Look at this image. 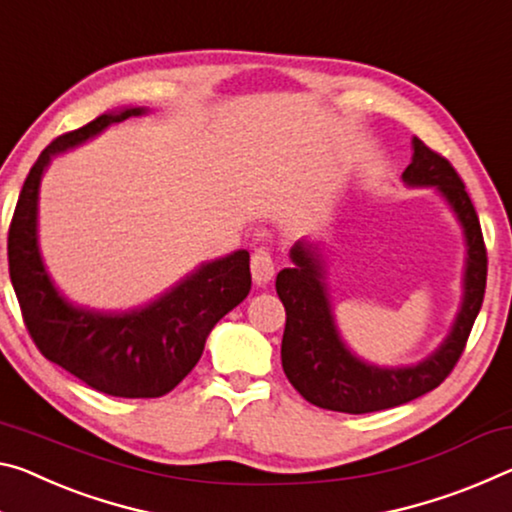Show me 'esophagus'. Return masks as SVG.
<instances>
[{
  "instance_id": "obj_1",
  "label": "esophagus",
  "mask_w": 512,
  "mask_h": 512,
  "mask_svg": "<svg viewBox=\"0 0 512 512\" xmlns=\"http://www.w3.org/2000/svg\"><path fill=\"white\" fill-rule=\"evenodd\" d=\"M250 271H253V280L257 285H266L275 275V262L269 250L257 248L253 257H250Z\"/></svg>"
}]
</instances>
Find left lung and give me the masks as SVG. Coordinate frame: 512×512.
Returning a JSON list of instances; mask_svg holds the SVG:
<instances>
[{
	"mask_svg": "<svg viewBox=\"0 0 512 512\" xmlns=\"http://www.w3.org/2000/svg\"><path fill=\"white\" fill-rule=\"evenodd\" d=\"M412 164L403 170L408 186H435L449 202L467 239L465 296L456 323L435 353L412 367H376L348 351L335 326L326 285V259L319 246L300 239L289 250L294 266L282 269L275 289L285 305L282 369L305 401L319 408L364 415L419 399L444 383L460 360L469 332L483 305L488 280V250L481 223L456 168L442 154L412 139Z\"/></svg>",
	"mask_w": 512,
	"mask_h": 512,
	"instance_id": "obj_1",
	"label": "left lung"
}]
</instances>
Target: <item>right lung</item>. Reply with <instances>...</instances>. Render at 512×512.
<instances>
[{
	"instance_id": "obj_1",
	"label": "right lung",
	"mask_w": 512,
	"mask_h": 512,
	"mask_svg": "<svg viewBox=\"0 0 512 512\" xmlns=\"http://www.w3.org/2000/svg\"><path fill=\"white\" fill-rule=\"evenodd\" d=\"M148 109H123L61 134L31 166L8 227V273L38 351L81 383L123 399H157L196 367L207 335L248 296V250L202 264L150 305L129 312L79 307L54 287L38 250V189L54 154Z\"/></svg>"
}]
</instances>
